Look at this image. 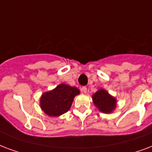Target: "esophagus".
<instances>
[{
  "label": "esophagus",
  "mask_w": 152,
  "mask_h": 152,
  "mask_svg": "<svg viewBox=\"0 0 152 152\" xmlns=\"http://www.w3.org/2000/svg\"><path fill=\"white\" fill-rule=\"evenodd\" d=\"M81 91L83 93H87V88L86 87H83L82 88H81Z\"/></svg>",
  "instance_id": "1"
}]
</instances>
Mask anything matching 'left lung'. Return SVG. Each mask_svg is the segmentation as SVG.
Returning a JSON list of instances; mask_svg holds the SVG:
<instances>
[{"label": "left lung", "mask_w": 152, "mask_h": 152, "mask_svg": "<svg viewBox=\"0 0 152 152\" xmlns=\"http://www.w3.org/2000/svg\"><path fill=\"white\" fill-rule=\"evenodd\" d=\"M92 101L95 106L98 108L99 112L110 114L116 107L117 100L114 96L108 93L107 90L104 88L99 89L96 92L92 95Z\"/></svg>", "instance_id": "8db88e82"}]
</instances>
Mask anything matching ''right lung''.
<instances>
[{
	"mask_svg": "<svg viewBox=\"0 0 152 152\" xmlns=\"http://www.w3.org/2000/svg\"><path fill=\"white\" fill-rule=\"evenodd\" d=\"M80 91L76 87L60 84L55 88L44 92L40 99V107L45 114L56 117L70 109L75 96Z\"/></svg>",
	"mask_w": 152,
	"mask_h": 152,
	"instance_id": "right-lung-1",
	"label": "right lung"
}]
</instances>
